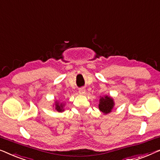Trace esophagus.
Returning a JSON list of instances; mask_svg holds the SVG:
<instances>
[{
  "label": "esophagus",
  "mask_w": 160,
  "mask_h": 160,
  "mask_svg": "<svg viewBox=\"0 0 160 160\" xmlns=\"http://www.w3.org/2000/svg\"><path fill=\"white\" fill-rule=\"evenodd\" d=\"M79 93L81 94V95H83V94L85 93V89L83 88H80L79 89Z\"/></svg>",
  "instance_id": "34e87169"
}]
</instances>
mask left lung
<instances>
[{
	"instance_id": "left-lung-1",
	"label": "left lung",
	"mask_w": 160,
	"mask_h": 160,
	"mask_svg": "<svg viewBox=\"0 0 160 160\" xmlns=\"http://www.w3.org/2000/svg\"><path fill=\"white\" fill-rule=\"evenodd\" d=\"M114 106V102L113 98L109 96H104L103 97H101L98 104V109L103 114H107L112 112Z\"/></svg>"
}]
</instances>
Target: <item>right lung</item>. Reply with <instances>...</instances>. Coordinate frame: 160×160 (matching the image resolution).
Here are the masks:
<instances>
[{
  "mask_svg": "<svg viewBox=\"0 0 160 160\" xmlns=\"http://www.w3.org/2000/svg\"><path fill=\"white\" fill-rule=\"evenodd\" d=\"M64 103H59L57 101L55 102V109L58 112H64Z\"/></svg>",
  "mask_w": 160,
  "mask_h": 160,
  "instance_id": "1",
  "label": "right lung"
}]
</instances>
